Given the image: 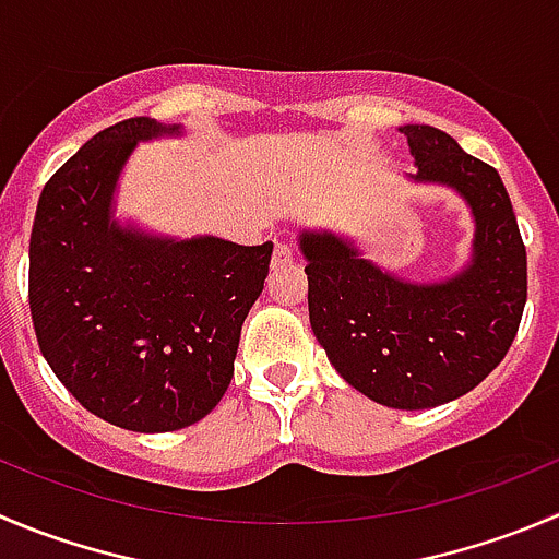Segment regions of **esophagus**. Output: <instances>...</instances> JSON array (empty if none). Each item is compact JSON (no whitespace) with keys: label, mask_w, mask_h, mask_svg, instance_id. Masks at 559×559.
I'll use <instances>...</instances> for the list:
<instances>
[{"label":"esophagus","mask_w":559,"mask_h":559,"mask_svg":"<svg viewBox=\"0 0 559 559\" xmlns=\"http://www.w3.org/2000/svg\"><path fill=\"white\" fill-rule=\"evenodd\" d=\"M295 259V242L289 240H278L273 248V267H284Z\"/></svg>","instance_id":"esophagus-1"}]
</instances>
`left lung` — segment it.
<instances>
[{
  "label": "left lung",
  "mask_w": 559,
  "mask_h": 559,
  "mask_svg": "<svg viewBox=\"0 0 559 559\" xmlns=\"http://www.w3.org/2000/svg\"><path fill=\"white\" fill-rule=\"evenodd\" d=\"M420 182H442L475 215L473 262L445 284H404L335 235L300 237L308 317L335 371L368 399L429 409L478 388L516 338L527 248L495 166L431 124H404Z\"/></svg>",
  "instance_id": "8db88e82"
}]
</instances>
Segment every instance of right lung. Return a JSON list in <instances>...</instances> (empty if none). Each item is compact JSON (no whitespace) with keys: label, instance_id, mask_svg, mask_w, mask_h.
<instances>
[{"label":"right lung","instance_id":"add662e5","mask_svg":"<svg viewBox=\"0 0 559 559\" xmlns=\"http://www.w3.org/2000/svg\"><path fill=\"white\" fill-rule=\"evenodd\" d=\"M177 128L130 117L53 171L29 240V311L59 382L142 435L197 424L224 399L273 242L158 240L119 229L111 197L135 142Z\"/></svg>","mask_w":559,"mask_h":559}]
</instances>
